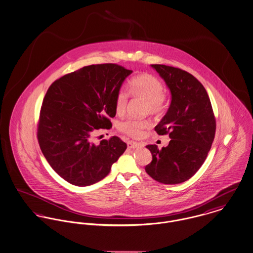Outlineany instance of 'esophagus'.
I'll return each mask as SVG.
<instances>
[{
	"instance_id": "esophagus-1",
	"label": "esophagus",
	"mask_w": 253,
	"mask_h": 253,
	"mask_svg": "<svg viewBox=\"0 0 253 253\" xmlns=\"http://www.w3.org/2000/svg\"><path fill=\"white\" fill-rule=\"evenodd\" d=\"M139 143H137V142H133V141H128L127 142V147L129 148V149H135V148H137V147H139Z\"/></svg>"
}]
</instances>
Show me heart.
Returning <instances> with one entry per match:
<instances>
[{"mask_svg":"<svg viewBox=\"0 0 253 253\" xmlns=\"http://www.w3.org/2000/svg\"><path fill=\"white\" fill-rule=\"evenodd\" d=\"M131 96L147 102V111L152 114H159L166 108L167 98L162 83L150 74H143L133 78L128 84ZM128 101V94L126 90L120 89L115 97V108L118 114H123ZM151 126L148 120L126 119L119 124V130L132 138H140L145 130Z\"/></svg>","mask_w":253,"mask_h":253,"instance_id":"obj_1","label":"heart"}]
</instances>
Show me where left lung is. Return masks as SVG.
Returning a JSON list of instances; mask_svg holds the SVG:
<instances>
[{
	"instance_id": "obj_1",
	"label": "left lung",
	"mask_w": 253,
	"mask_h": 253,
	"mask_svg": "<svg viewBox=\"0 0 253 253\" xmlns=\"http://www.w3.org/2000/svg\"><path fill=\"white\" fill-rule=\"evenodd\" d=\"M168 86L171 101L167 113L154 127L157 134L170 141L161 150L148 145L152 162L147 173L163 184H178L191 178L202 167L216 132L211 101L203 85L178 68L152 64Z\"/></svg>"
}]
</instances>
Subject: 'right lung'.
I'll return each mask as SVG.
<instances>
[{
  "instance_id": "right-lung-1",
  "label": "right lung",
  "mask_w": 253,
  "mask_h": 253,
  "mask_svg": "<svg viewBox=\"0 0 253 253\" xmlns=\"http://www.w3.org/2000/svg\"><path fill=\"white\" fill-rule=\"evenodd\" d=\"M132 73L112 63L85 66L56 80L43 100L37 129L40 149L54 171L73 185L103 179L126 150L117 136L92 142L95 130L109 129L115 97Z\"/></svg>"
}]
</instances>
